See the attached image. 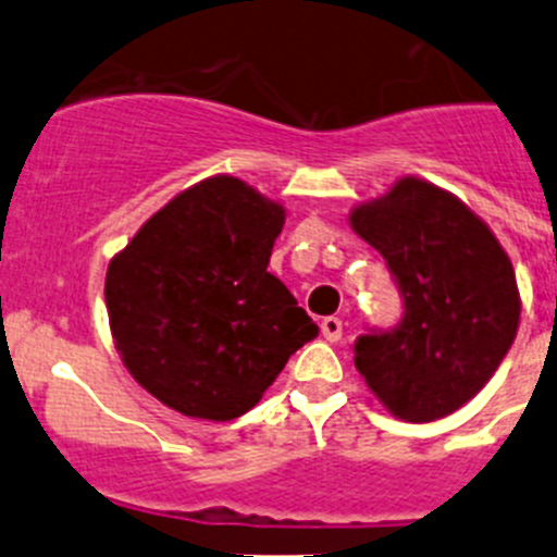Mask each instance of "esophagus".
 Listing matches in <instances>:
<instances>
[{"instance_id":"1","label":"esophagus","mask_w":557,"mask_h":557,"mask_svg":"<svg viewBox=\"0 0 557 557\" xmlns=\"http://www.w3.org/2000/svg\"><path fill=\"white\" fill-rule=\"evenodd\" d=\"M342 329H345V323H342V318H334V314L320 320V334H323L329 342H339Z\"/></svg>"}]
</instances>
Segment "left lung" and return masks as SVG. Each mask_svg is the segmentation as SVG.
<instances>
[{
  "mask_svg": "<svg viewBox=\"0 0 557 557\" xmlns=\"http://www.w3.org/2000/svg\"><path fill=\"white\" fill-rule=\"evenodd\" d=\"M350 223L385 258L404 301L396 325L358 336L356 369L401 420L445 418L482 391L512 347V261L469 207L414 177L358 207Z\"/></svg>",
  "mask_w": 557,
  "mask_h": 557,
  "instance_id": "1",
  "label": "left lung"
}]
</instances>
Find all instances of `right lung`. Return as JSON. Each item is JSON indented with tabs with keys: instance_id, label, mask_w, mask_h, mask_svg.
Wrapping results in <instances>:
<instances>
[{
	"instance_id": "add662e5",
	"label": "right lung",
	"mask_w": 557,
	"mask_h": 557,
	"mask_svg": "<svg viewBox=\"0 0 557 557\" xmlns=\"http://www.w3.org/2000/svg\"><path fill=\"white\" fill-rule=\"evenodd\" d=\"M285 212L237 177L174 196L107 269L104 301L128 372L188 418L256 407L318 325L267 272Z\"/></svg>"
}]
</instances>
